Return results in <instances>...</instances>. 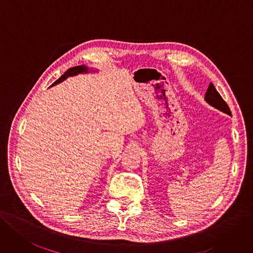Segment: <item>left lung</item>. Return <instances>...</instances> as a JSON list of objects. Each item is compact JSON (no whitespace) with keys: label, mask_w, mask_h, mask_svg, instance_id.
<instances>
[{"label":"left lung","mask_w":253,"mask_h":253,"mask_svg":"<svg viewBox=\"0 0 253 253\" xmlns=\"http://www.w3.org/2000/svg\"><path fill=\"white\" fill-rule=\"evenodd\" d=\"M205 101H207L211 106L216 107L217 109L231 116V111L227 105V103L223 100V98L220 96V93L217 91L216 87L213 86L212 83L210 84L207 92H205Z\"/></svg>","instance_id":"1"}]
</instances>
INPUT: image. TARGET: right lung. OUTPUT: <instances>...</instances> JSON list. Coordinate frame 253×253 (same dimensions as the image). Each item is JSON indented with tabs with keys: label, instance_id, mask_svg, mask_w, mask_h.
I'll return each instance as SVG.
<instances>
[{
	"label": "right lung",
	"instance_id": "add662e5",
	"mask_svg": "<svg viewBox=\"0 0 253 253\" xmlns=\"http://www.w3.org/2000/svg\"><path fill=\"white\" fill-rule=\"evenodd\" d=\"M87 71H88V69H87L86 67H84V65H78V67L71 68V69H69L67 72H65L58 80H56V81L52 84V86L55 85V84H57V83H59V82H61V81H63V80H65L69 76H73V75H77V74H79V73L87 72Z\"/></svg>",
	"mask_w": 253,
	"mask_h": 253
}]
</instances>
